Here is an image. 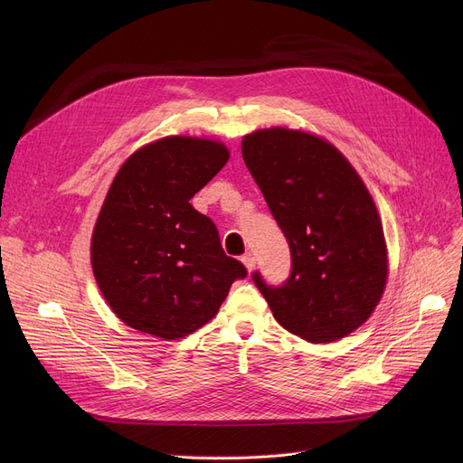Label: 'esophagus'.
<instances>
[{
	"label": "esophagus",
	"instance_id": "obj_1",
	"mask_svg": "<svg viewBox=\"0 0 463 463\" xmlns=\"http://www.w3.org/2000/svg\"><path fill=\"white\" fill-rule=\"evenodd\" d=\"M241 262H244V266H246L250 272L255 270V257L251 253H246L244 257H241Z\"/></svg>",
	"mask_w": 463,
	"mask_h": 463
}]
</instances>
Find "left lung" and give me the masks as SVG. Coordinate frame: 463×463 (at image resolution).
Here are the masks:
<instances>
[{
  "mask_svg": "<svg viewBox=\"0 0 463 463\" xmlns=\"http://www.w3.org/2000/svg\"><path fill=\"white\" fill-rule=\"evenodd\" d=\"M241 156L290 248L281 287L253 281L276 321L330 344L368 321L388 276L383 223L370 191L335 146L304 131L246 135Z\"/></svg>",
  "mask_w": 463,
  "mask_h": 463,
  "instance_id": "left-lung-1",
  "label": "left lung"
}]
</instances>
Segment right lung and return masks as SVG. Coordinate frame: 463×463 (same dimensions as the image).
<instances>
[{"instance_id": "right-lung-1", "label": "right lung", "mask_w": 463, "mask_h": 463, "mask_svg": "<svg viewBox=\"0 0 463 463\" xmlns=\"http://www.w3.org/2000/svg\"><path fill=\"white\" fill-rule=\"evenodd\" d=\"M229 161L225 144L165 137L137 150L107 193L91 236L97 285L128 326L163 339L206 325L246 266L227 257L189 201Z\"/></svg>"}]
</instances>
